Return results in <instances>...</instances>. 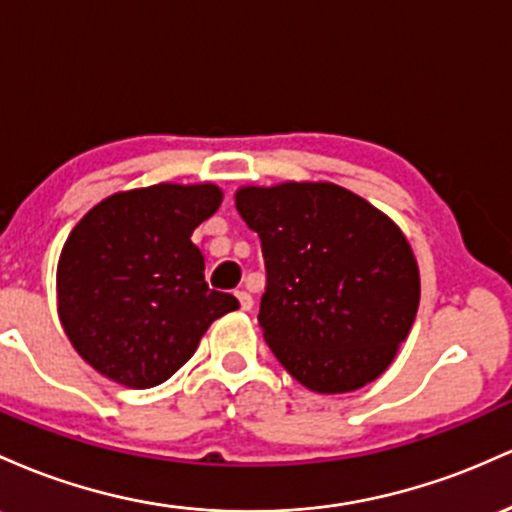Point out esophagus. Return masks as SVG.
Listing matches in <instances>:
<instances>
[{
    "mask_svg": "<svg viewBox=\"0 0 512 512\" xmlns=\"http://www.w3.org/2000/svg\"><path fill=\"white\" fill-rule=\"evenodd\" d=\"M237 300H239L241 312H251V307H254V297H251L249 292L239 290V292H237Z\"/></svg>",
    "mask_w": 512,
    "mask_h": 512,
    "instance_id": "obj_1",
    "label": "esophagus"
}]
</instances>
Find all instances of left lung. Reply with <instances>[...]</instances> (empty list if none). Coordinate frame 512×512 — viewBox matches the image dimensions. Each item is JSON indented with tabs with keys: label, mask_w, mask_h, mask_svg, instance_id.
I'll list each match as a JSON object with an SVG mask.
<instances>
[{
	"label": "left lung",
	"mask_w": 512,
	"mask_h": 512,
	"mask_svg": "<svg viewBox=\"0 0 512 512\" xmlns=\"http://www.w3.org/2000/svg\"><path fill=\"white\" fill-rule=\"evenodd\" d=\"M239 215L261 239L268 348L317 394H346L394 363L421 302L409 239L392 217L329 181L241 186Z\"/></svg>",
	"instance_id": "left-lung-1"
}]
</instances>
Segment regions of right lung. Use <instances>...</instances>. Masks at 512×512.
Masks as SVG:
<instances>
[{
  "label": "right lung",
  "instance_id": "obj_1",
  "mask_svg": "<svg viewBox=\"0 0 512 512\" xmlns=\"http://www.w3.org/2000/svg\"><path fill=\"white\" fill-rule=\"evenodd\" d=\"M215 183H157L103 198L62 246L57 317L96 372L130 389L169 380L215 319L239 307L210 290L193 229L215 215Z\"/></svg>",
  "mask_w": 512,
  "mask_h": 512
}]
</instances>
